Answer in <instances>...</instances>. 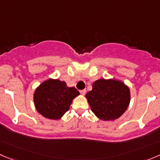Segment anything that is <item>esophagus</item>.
Listing matches in <instances>:
<instances>
[{
    "label": "esophagus",
    "mask_w": 160,
    "mask_h": 160,
    "mask_svg": "<svg viewBox=\"0 0 160 160\" xmlns=\"http://www.w3.org/2000/svg\"><path fill=\"white\" fill-rule=\"evenodd\" d=\"M80 93L82 94V95H85V93H86V90H85V89H84V90H81V91H80Z\"/></svg>",
    "instance_id": "1"
}]
</instances>
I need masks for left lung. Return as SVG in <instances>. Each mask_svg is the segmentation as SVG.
Instances as JSON below:
<instances>
[{"label":"left lung","mask_w":160,"mask_h":160,"mask_svg":"<svg viewBox=\"0 0 160 160\" xmlns=\"http://www.w3.org/2000/svg\"><path fill=\"white\" fill-rule=\"evenodd\" d=\"M85 98L92 112L103 121H114L122 116L129 107L131 99L129 88L120 80H96L92 90Z\"/></svg>","instance_id":"1"}]
</instances>
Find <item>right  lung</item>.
Masks as SVG:
<instances>
[{
    "label": "right lung",
    "mask_w": 160,
    "mask_h": 160,
    "mask_svg": "<svg viewBox=\"0 0 160 160\" xmlns=\"http://www.w3.org/2000/svg\"><path fill=\"white\" fill-rule=\"evenodd\" d=\"M80 95L75 87L66 82L48 78L40 84L34 92V104L38 112L46 118L58 120L70 108L75 98Z\"/></svg>",
    "instance_id": "right-lung-1"
}]
</instances>
